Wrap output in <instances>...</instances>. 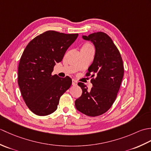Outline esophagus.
Wrapping results in <instances>:
<instances>
[{"label": "esophagus", "instance_id": "1", "mask_svg": "<svg viewBox=\"0 0 151 151\" xmlns=\"http://www.w3.org/2000/svg\"><path fill=\"white\" fill-rule=\"evenodd\" d=\"M77 81H76V80H75V79H73V81H72V84H73V86H76L77 85Z\"/></svg>", "mask_w": 151, "mask_h": 151}]
</instances>
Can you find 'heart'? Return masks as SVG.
I'll return each mask as SVG.
<instances>
[{
  "label": "heart",
  "mask_w": 151,
  "mask_h": 151,
  "mask_svg": "<svg viewBox=\"0 0 151 151\" xmlns=\"http://www.w3.org/2000/svg\"><path fill=\"white\" fill-rule=\"evenodd\" d=\"M86 46H91V45H88H88H86Z\"/></svg>",
  "instance_id": "1"
}]
</instances>
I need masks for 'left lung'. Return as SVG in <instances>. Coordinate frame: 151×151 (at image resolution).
I'll return each mask as SVG.
<instances>
[{"label": "left lung", "mask_w": 151, "mask_h": 151, "mask_svg": "<svg viewBox=\"0 0 151 151\" xmlns=\"http://www.w3.org/2000/svg\"><path fill=\"white\" fill-rule=\"evenodd\" d=\"M95 47L94 60L86 76L91 75V90L79 82L82 94L75 101V107L81 113L91 117L99 116L111 108L117 97L124 75L123 60L113 41L102 32L82 36Z\"/></svg>", "instance_id": "8db88e82"}]
</instances>
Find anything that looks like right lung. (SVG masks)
Listing matches in <instances>:
<instances>
[{"label": "right lung", "instance_id": "right-lung-1", "mask_svg": "<svg viewBox=\"0 0 151 151\" xmlns=\"http://www.w3.org/2000/svg\"><path fill=\"white\" fill-rule=\"evenodd\" d=\"M78 36L56 31L45 32L30 41L18 67V84L28 108L40 116L55 111L60 98L72 84L69 76L52 75L56 63Z\"/></svg>", "mask_w": 151, "mask_h": 151}]
</instances>
